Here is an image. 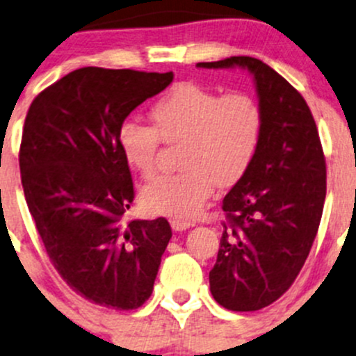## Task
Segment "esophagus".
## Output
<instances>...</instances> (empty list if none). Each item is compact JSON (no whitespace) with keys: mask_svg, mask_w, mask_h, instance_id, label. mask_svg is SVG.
<instances>
[{"mask_svg":"<svg viewBox=\"0 0 356 356\" xmlns=\"http://www.w3.org/2000/svg\"><path fill=\"white\" fill-rule=\"evenodd\" d=\"M170 225H172V229H174V231H186V229L193 227V225H195V222L184 220V218L174 217V218H172V220H170Z\"/></svg>","mask_w":356,"mask_h":356,"instance_id":"34e87169","label":"esophagus"}]
</instances>
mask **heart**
<instances>
[{"instance_id": "b5f03b06", "label": "heart", "mask_w": 356, "mask_h": 356, "mask_svg": "<svg viewBox=\"0 0 356 356\" xmlns=\"http://www.w3.org/2000/svg\"><path fill=\"white\" fill-rule=\"evenodd\" d=\"M153 127L125 120L117 141L125 163L149 179L156 172L160 143L179 145L181 172L163 175L141 193L148 211L191 218L220 188L236 184L253 163L264 136L265 117L257 98L243 91L222 92L184 82L149 108Z\"/></svg>"}]
</instances>
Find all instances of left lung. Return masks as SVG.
I'll list each match as a JSON object with an SVG mask.
<instances>
[{
	"instance_id": "obj_1",
	"label": "left lung",
	"mask_w": 356,
	"mask_h": 356,
	"mask_svg": "<svg viewBox=\"0 0 356 356\" xmlns=\"http://www.w3.org/2000/svg\"><path fill=\"white\" fill-rule=\"evenodd\" d=\"M201 68H248L265 125L246 174L222 201L224 232L210 270L215 301L232 312L268 307L291 288L317 236L325 158L303 96L261 60L231 56Z\"/></svg>"
}]
</instances>
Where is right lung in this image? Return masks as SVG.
<instances>
[{"label":"right lung","mask_w":356,"mask_h":356,"mask_svg":"<svg viewBox=\"0 0 356 356\" xmlns=\"http://www.w3.org/2000/svg\"><path fill=\"white\" fill-rule=\"evenodd\" d=\"M172 79L79 68L39 92L25 117L20 177L38 234L63 281L102 307H141L172 238L163 217L124 220L134 184L117 141L127 115Z\"/></svg>","instance_id":"right-lung-1"}]
</instances>
